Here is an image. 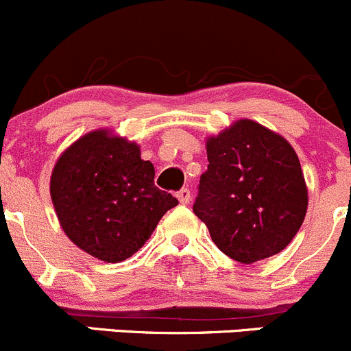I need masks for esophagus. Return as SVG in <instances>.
<instances>
[{
  "mask_svg": "<svg viewBox=\"0 0 351 351\" xmlns=\"http://www.w3.org/2000/svg\"><path fill=\"white\" fill-rule=\"evenodd\" d=\"M177 199L180 201V204H187V202H189V199H191V191L187 189V187H182V189L177 193Z\"/></svg>",
  "mask_w": 351,
  "mask_h": 351,
  "instance_id": "obj_1",
  "label": "esophagus"
}]
</instances>
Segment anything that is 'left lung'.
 <instances>
[{"mask_svg": "<svg viewBox=\"0 0 351 351\" xmlns=\"http://www.w3.org/2000/svg\"><path fill=\"white\" fill-rule=\"evenodd\" d=\"M208 171L193 211L230 258L254 263L292 241L308 209L301 164L284 136L238 120L206 142Z\"/></svg>", "mask_w": 351, "mask_h": 351, "instance_id": "obj_1", "label": "left lung"}]
</instances>
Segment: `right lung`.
<instances>
[{
	"label": "right lung",
	"mask_w": 351,
	"mask_h": 351,
	"mask_svg": "<svg viewBox=\"0 0 351 351\" xmlns=\"http://www.w3.org/2000/svg\"><path fill=\"white\" fill-rule=\"evenodd\" d=\"M155 169L140 147L108 130L72 143L50 177V196L64 233L86 254L123 262L143 247L179 201L154 184Z\"/></svg>",
	"instance_id": "1"
}]
</instances>
